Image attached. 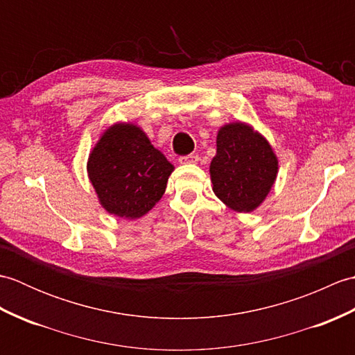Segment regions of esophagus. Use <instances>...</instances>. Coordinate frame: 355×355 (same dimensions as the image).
<instances>
[{
	"label": "esophagus",
	"mask_w": 355,
	"mask_h": 355,
	"mask_svg": "<svg viewBox=\"0 0 355 355\" xmlns=\"http://www.w3.org/2000/svg\"><path fill=\"white\" fill-rule=\"evenodd\" d=\"M198 162V155H183L178 158L180 164H193Z\"/></svg>",
	"instance_id": "obj_1"
}]
</instances>
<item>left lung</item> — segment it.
Returning a JSON list of instances; mask_svg holds the SVG:
<instances>
[{
	"mask_svg": "<svg viewBox=\"0 0 355 355\" xmlns=\"http://www.w3.org/2000/svg\"><path fill=\"white\" fill-rule=\"evenodd\" d=\"M277 157L267 139L244 122L220 128L210 163L212 189L235 212H253L267 198L277 177Z\"/></svg>",
	"mask_w": 355,
	"mask_h": 355,
	"instance_id": "1",
	"label": "left lung"
}]
</instances>
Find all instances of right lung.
<instances>
[{
  "mask_svg": "<svg viewBox=\"0 0 355 355\" xmlns=\"http://www.w3.org/2000/svg\"><path fill=\"white\" fill-rule=\"evenodd\" d=\"M172 171L141 128L130 122L108 126L87 162L101 206L126 220L143 216L160 201Z\"/></svg>",
  "mask_w": 355,
  "mask_h": 355,
  "instance_id": "obj_1",
  "label": "right lung"
}]
</instances>
